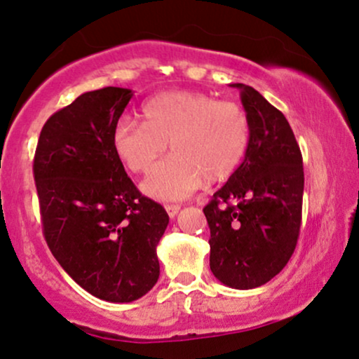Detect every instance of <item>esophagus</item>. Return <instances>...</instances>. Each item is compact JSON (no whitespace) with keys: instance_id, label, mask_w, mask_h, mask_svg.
I'll return each instance as SVG.
<instances>
[{"instance_id":"esophagus-1","label":"esophagus","mask_w":359,"mask_h":359,"mask_svg":"<svg viewBox=\"0 0 359 359\" xmlns=\"http://www.w3.org/2000/svg\"><path fill=\"white\" fill-rule=\"evenodd\" d=\"M165 210H167V213H169L170 219H174V217L177 215V212L180 210V207H179V205H175V203H167V205H165Z\"/></svg>"}]
</instances>
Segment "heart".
<instances>
[{
    "label": "heart",
    "instance_id": "obj_1",
    "mask_svg": "<svg viewBox=\"0 0 359 359\" xmlns=\"http://www.w3.org/2000/svg\"><path fill=\"white\" fill-rule=\"evenodd\" d=\"M146 122L121 116L111 142L127 169L146 172L170 149V156L154 167L142 190L157 201H184L202 187L232 175L250 142V124L238 104L217 101L194 90H172L149 99L142 107Z\"/></svg>",
    "mask_w": 359,
    "mask_h": 359
}]
</instances>
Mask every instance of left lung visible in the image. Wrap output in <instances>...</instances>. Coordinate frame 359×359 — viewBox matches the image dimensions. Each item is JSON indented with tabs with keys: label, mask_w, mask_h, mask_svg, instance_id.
<instances>
[{
	"label": "left lung",
	"mask_w": 359,
	"mask_h": 359,
	"mask_svg": "<svg viewBox=\"0 0 359 359\" xmlns=\"http://www.w3.org/2000/svg\"><path fill=\"white\" fill-rule=\"evenodd\" d=\"M250 142L238 169L203 207L210 270L230 288L265 285L292 258L302 226L303 158L287 117L245 84Z\"/></svg>",
	"instance_id": "1"
}]
</instances>
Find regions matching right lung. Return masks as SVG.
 Segmentation results:
<instances>
[{
  "mask_svg": "<svg viewBox=\"0 0 359 359\" xmlns=\"http://www.w3.org/2000/svg\"><path fill=\"white\" fill-rule=\"evenodd\" d=\"M130 97L124 88L81 94L43 126L33 162L49 250L79 287L111 303L137 300L157 283L156 247L169 224L112 149Z\"/></svg>",
  "mask_w": 359,
  "mask_h": 359,
  "instance_id": "1",
  "label": "right lung"
}]
</instances>
